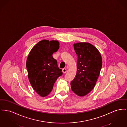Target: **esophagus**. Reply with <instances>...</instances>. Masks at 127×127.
<instances>
[{
    "mask_svg": "<svg viewBox=\"0 0 127 127\" xmlns=\"http://www.w3.org/2000/svg\"><path fill=\"white\" fill-rule=\"evenodd\" d=\"M62 72L64 73H65L67 72V69L66 68H64L62 69Z\"/></svg>",
    "mask_w": 127,
    "mask_h": 127,
    "instance_id": "1",
    "label": "esophagus"
}]
</instances>
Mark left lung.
<instances>
[{
	"label": "left lung",
	"mask_w": 127,
	"mask_h": 127,
	"mask_svg": "<svg viewBox=\"0 0 127 127\" xmlns=\"http://www.w3.org/2000/svg\"><path fill=\"white\" fill-rule=\"evenodd\" d=\"M73 46L78 60L77 73L70 83L71 88L75 94L83 96L95 87L102 67V59L97 48L89 43H78Z\"/></svg>",
	"instance_id": "left-lung-1"
}]
</instances>
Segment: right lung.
Here are the masks:
<instances>
[{
  "mask_svg": "<svg viewBox=\"0 0 127 127\" xmlns=\"http://www.w3.org/2000/svg\"><path fill=\"white\" fill-rule=\"evenodd\" d=\"M60 48L56 40H43L31 50L26 61V68L30 83L42 97L48 95L57 79L63 73L52 55Z\"/></svg>",
  "mask_w": 127,
  "mask_h": 127,
  "instance_id": "1",
  "label": "right lung"
}]
</instances>
